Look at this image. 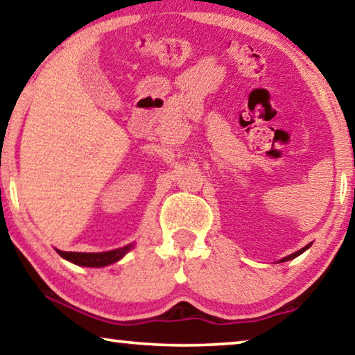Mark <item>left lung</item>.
Listing matches in <instances>:
<instances>
[{
    "instance_id": "1",
    "label": "left lung",
    "mask_w": 355,
    "mask_h": 355,
    "mask_svg": "<svg viewBox=\"0 0 355 355\" xmlns=\"http://www.w3.org/2000/svg\"><path fill=\"white\" fill-rule=\"evenodd\" d=\"M309 246H311V243H309V245H306V246H305V248H302V250H299V251L292 252V254H289V256H286V257H283V259H281V261H279V262H288V261H291V259H295L297 256H300L303 251H306V250L309 248Z\"/></svg>"
}]
</instances>
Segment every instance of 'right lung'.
<instances>
[{
  "mask_svg": "<svg viewBox=\"0 0 355 355\" xmlns=\"http://www.w3.org/2000/svg\"><path fill=\"white\" fill-rule=\"evenodd\" d=\"M132 248V245H126L123 248L112 250V251H104V252H72V251H60L56 250L58 254L69 261L76 266L82 267H105L110 266V263H115L116 261L126 254V252Z\"/></svg>",
  "mask_w": 355,
  "mask_h": 355,
  "instance_id": "obj_1",
  "label": "right lung"
}]
</instances>
